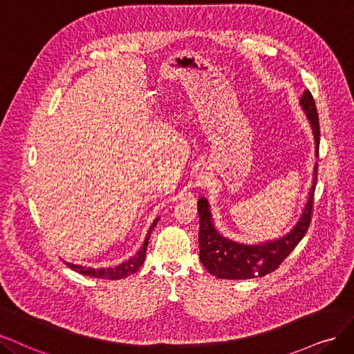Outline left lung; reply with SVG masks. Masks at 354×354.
I'll return each mask as SVG.
<instances>
[{
	"mask_svg": "<svg viewBox=\"0 0 354 354\" xmlns=\"http://www.w3.org/2000/svg\"><path fill=\"white\" fill-rule=\"evenodd\" d=\"M300 106L304 115L310 123L315 140V153L319 156V116L315 106V100L309 89H306ZM317 178V163H315L312 187L307 194L304 207L299 216L297 222L291 230L278 238L265 239L256 244H244L234 241L222 235L214 226V221L210 210V204L206 197L198 198V214H200V260L213 277L219 279H252L263 277L275 270L282 260L295 248L309 227L312 218L313 196Z\"/></svg>",
	"mask_w": 354,
	"mask_h": 354,
	"instance_id": "1",
	"label": "left lung"
}]
</instances>
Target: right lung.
Wrapping results in <instances>:
<instances>
[{"label": "right lung", "mask_w": 354, "mask_h": 354, "mask_svg": "<svg viewBox=\"0 0 354 354\" xmlns=\"http://www.w3.org/2000/svg\"><path fill=\"white\" fill-rule=\"evenodd\" d=\"M158 219L160 218H156L153 225L150 226V230H148L147 235H145V239H144V244L141 245V248L136 252L131 259L122 261L120 265L118 266H113V268H100V269H95V268H86V266H82V265H73V263H67V261H64V263L69 266L72 270L77 272V273H82V275H86V277H94V278H100V279H122V278H127L129 275H132V273H135L136 270H138L144 260H145V252H147V245H148V239H150V235L154 230V226L157 225Z\"/></svg>", "instance_id": "add662e5"}]
</instances>
